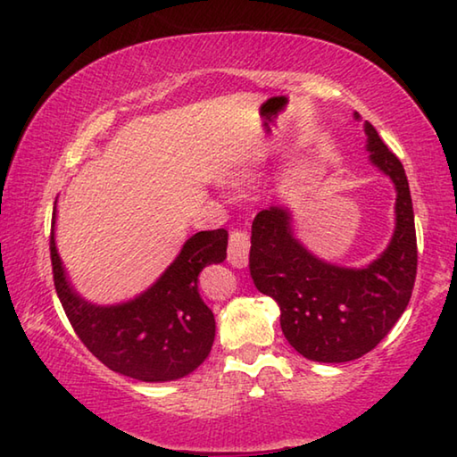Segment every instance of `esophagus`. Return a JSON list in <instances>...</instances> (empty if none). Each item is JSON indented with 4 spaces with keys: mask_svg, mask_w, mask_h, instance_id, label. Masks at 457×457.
I'll return each instance as SVG.
<instances>
[{
    "mask_svg": "<svg viewBox=\"0 0 457 457\" xmlns=\"http://www.w3.org/2000/svg\"><path fill=\"white\" fill-rule=\"evenodd\" d=\"M247 253H250V236L244 229L229 231L228 242V262L236 268H244L247 264Z\"/></svg>",
    "mask_w": 457,
    "mask_h": 457,
    "instance_id": "34e87169",
    "label": "esophagus"
}]
</instances>
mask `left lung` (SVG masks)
Segmentation results:
<instances>
[{"mask_svg": "<svg viewBox=\"0 0 457 457\" xmlns=\"http://www.w3.org/2000/svg\"><path fill=\"white\" fill-rule=\"evenodd\" d=\"M365 133L370 161L397 189V228L381 258L362 270L330 266L292 237L290 215L278 207L262 210L252 223V280L280 306L286 340L319 362H346L373 351L403 314L415 284L417 237L405 169L370 122Z\"/></svg>", "mask_w": 457, "mask_h": 457, "instance_id": "left-lung-1", "label": "left lung"}]
</instances>
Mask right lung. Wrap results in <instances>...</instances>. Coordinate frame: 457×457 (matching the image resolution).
Returning <instances> with one entry per match:
<instances>
[{"mask_svg": "<svg viewBox=\"0 0 457 457\" xmlns=\"http://www.w3.org/2000/svg\"><path fill=\"white\" fill-rule=\"evenodd\" d=\"M226 229L199 231L133 303L92 306L68 286L52 231L54 286L74 332L103 365L138 381H173L195 370L212 351L215 319L199 296L197 276L226 260Z\"/></svg>", "mask_w": 457, "mask_h": 457, "instance_id": "right-lung-1", "label": "right lung"}]
</instances>
